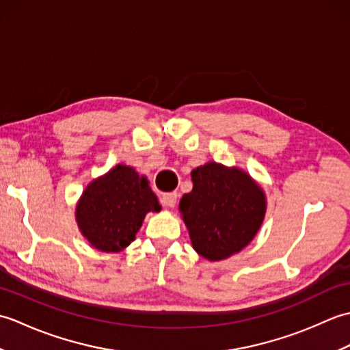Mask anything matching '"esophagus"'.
<instances>
[{
	"label": "esophagus",
	"mask_w": 350,
	"mask_h": 350,
	"mask_svg": "<svg viewBox=\"0 0 350 350\" xmlns=\"http://www.w3.org/2000/svg\"><path fill=\"white\" fill-rule=\"evenodd\" d=\"M161 203L163 207H167V209H170V207H174L177 203V194L176 192H167V194L162 196Z\"/></svg>",
	"instance_id": "esophagus-1"
}]
</instances>
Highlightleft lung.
I'll list each match as a JSON object with an SVG mask.
<instances>
[{
  "instance_id": "obj_1",
  "label": "left lung",
  "mask_w": 350,
  "mask_h": 350,
  "mask_svg": "<svg viewBox=\"0 0 350 350\" xmlns=\"http://www.w3.org/2000/svg\"><path fill=\"white\" fill-rule=\"evenodd\" d=\"M192 191L179 211L192 248L211 262L241 252L254 239L266 215V194L237 167L207 162L191 171Z\"/></svg>"
}]
</instances>
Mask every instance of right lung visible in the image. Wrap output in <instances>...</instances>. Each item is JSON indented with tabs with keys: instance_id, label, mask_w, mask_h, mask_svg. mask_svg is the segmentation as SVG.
I'll return each mask as SVG.
<instances>
[{
	"instance_id": "1",
	"label": "right lung",
	"mask_w": 350,
	"mask_h": 350,
	"mask_svg": "<svg viewBox=\"0 0 350 350\" xmlns=\"http://www.w3.org/2000/svg\"><path fill=\"white\" fill-rule=\"evenodd\" d=\"M161 204L144 174L123 163L87 185L81 194L75 219L81 234L102 252H120L135 241L148 212Z\"/></svg>"
}]
</instances>
